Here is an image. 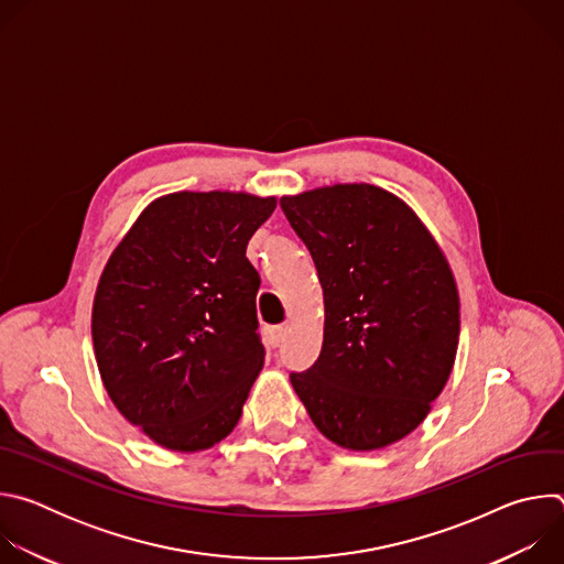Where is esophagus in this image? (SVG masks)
Masks as SVG:
<instances>
[{
  "label": "esophagus",
  "instance_id": "1",
  "mask_svg": "<svg viewBox=\"0 0 564 564\" xmlns=\"http://www.w3.org/2000/svg\"><path fill=\"white\" fill-rule=\"evenodd\" d=\"M268 337H270V344L276 348V346H281V344L285 341L288 328H285V326H272V328L268 330Z\"/></svg>",
  "mask_w": 564,
  "mask_h": 564
}]
</instances>
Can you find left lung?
Listing matches in <instances>:
<instances>
[{"instance_id": "obj_1", "label": "left lung", "mask_w": 564, "mask_h": 564, "mask_svg": "<svg viewBox=\"0 0 564 564\" xmlns=\"http://www.w3.org/2000/svg\"><path fill=\"white\" fill-rule=\"evenodd\" d=\"M324 290V346L290 381L330 442L377 451L411 435L444 390L459 341L451 265L420 216L368 183L283 196Z\"/></svg>"}]
</instances>
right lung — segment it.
Here are the masks:
<instances>
[{
  "instance_id": "1",
  "label": "right lung",
  "mask_w": 564,
  "mask_h": 564,
  "mask_svg": "<svg viewBox=\"0 0 564 564\" xmlns=\"http://www.w3.org/2000/svg\"><path fill=\"white\" fill-rule=\"evenodd\" d=\"M274 207V196L174 192L111 252L91 312L96 361L113 406L151 442L205 451L238 424L265 359L246 250Z\"/></svg>"
}]
</instances>
